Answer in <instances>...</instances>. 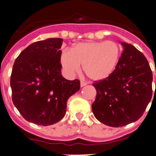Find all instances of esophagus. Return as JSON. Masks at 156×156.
I'll use <instances>...</instances> for the list:
<instances>
[{
  "instance_id": "34e87169",
  "label": "esophagus",
  "mask_w": 156,
  "mask_h": 156,
  "mask_svg": "<svg viewBox=\"0 0 156 156\" xmlns=\"http://www.w3.org/2000/svg\"><path fill=\"white\" fill-rule=\"evenodd\" d=\"M87 82H84V81H81V87H84V86L87 85Z\"/></svg>"
}]
</instances>
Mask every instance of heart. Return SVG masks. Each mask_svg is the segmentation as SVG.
Returning a JSON list of instances; mask_svg holds the SVG:
<instances>
[{
  "label": "heart",
  "mask_w": 156,
  "mask_h": 156,
  "mask_svg": "<svg viewBox=\"0 0 156 156\" xmlns=\"http://www.w3.org/2000/svg\"><path fill=\"white\" fill-rule=\"evenodd\" d=\"M120 55L118 44L113 41L83 42L62 53L60 62L65 72L73 76L83 66L87 76L93 81L108 78L114 71Z\"/></svg>",
  "instance_id": "heart-1"
}]
</instances>
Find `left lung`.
<instances>
[{
    "mask_svg": "<svg viewBox=\"0 0 156 156\" xmlns=\"http://www.w3.org/2000/svg\"><path fill=\"white\" fill-rule=\"evenodd\" d=\"M121 45L123 52L113 73L93 84L97 90L94 115L112 127L138 120L152 95V72L146 58L131 44Z\"/></svg>",
    "mask_w": 156,
    "mask_h": 156,
    "instance_id": "8db88e82",
    "label": "left lung"
}]
</instances>
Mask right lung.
<instances>
[{
  "label": "right lung",
  "instance_id": "1",
  "mask_svg": "<svg viewBox=\"0 0 156 156\" xmlns=\"http://www.w3.org/2000/svg\"><path fill=\"white\" fill-rule=\"evenodd\" d=\"M62 39L32 43L16 58L10 76L12 101L25 120L40 126L64 117L67 101L80 89V81L61 74Z\"/></svg>",
  "mask_w": 156,
  "mask_h": 156
}]
</instances>
